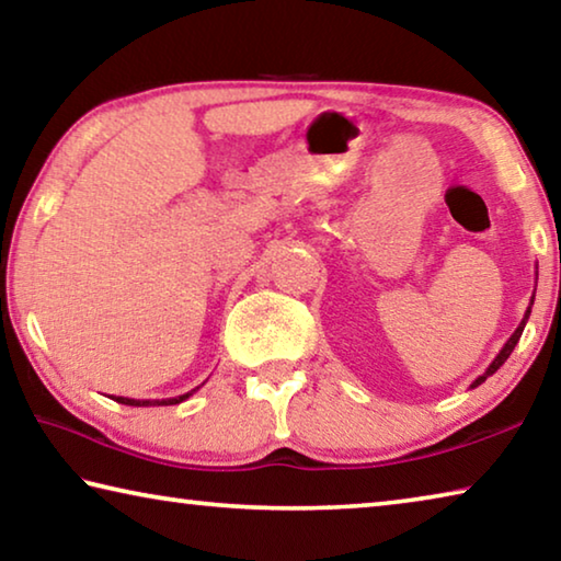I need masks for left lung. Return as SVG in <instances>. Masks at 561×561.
<instances>
[{
    "label": "left lung",
    "instance_id": "obj_1",
    "mask_svg": "<svg viewBox=\"0 0 561 561\" xmlns=\"http://www.w3.org/2000/svg\"><path fill=\"white\" fill-rule=\"evenodd\" d=\"M531 304H535V294H531V299H529V307H527V311H525V317H522V321H519V327L515 329V334H512V336L507 339V344L500 348V354H497V356H495V360H492V364L488 366V371H485V374H482V376H478V378H474V381H472V386H470V388H478L480 383H485V381H488V376H492V374H495V371H497V368H500L502 364H505V360L510 358V354H512V348H515V346H517V341H519V336H522V331H525V324H527V319H529V314H531Z\"/></svg>",
    "mask_w": 561,
    "mask_h": 561
}]
</instances>
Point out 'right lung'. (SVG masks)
Returning a JSON list of instances; mask_svg holds the SVG:
<instances>
[{
    "label": "right lung",
    "mask_w": 561,
    "mask_h": 561,
    "mask_svg": "<svg viewBox=\"0 0 561 561\" xmlns=\"http://www.w3.org/2000/svg\"><path fill=\"white\" fill-rule=\"evenodd\" d=\"M201 388V386H197ZM197 388H193V391H187V393H183V396H175V398H160V401H150V398H146V401H140V398H126V396H116L113 398V401H118V403H123V405H175V403H183L185 398H190L193 396Z\"/></svg>",
    "instance_id": "1"
}]
</instances>
